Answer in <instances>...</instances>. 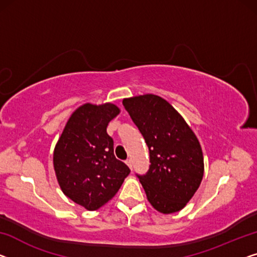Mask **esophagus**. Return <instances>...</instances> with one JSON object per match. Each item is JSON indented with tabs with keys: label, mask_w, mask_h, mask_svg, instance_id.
Masks as SVG:
<instances>
[{
	"label": "esophagus",
	"mask_w": 257,
	"mask_h": 257,
	"mask_svg": "<svg viewBox=\"0 0 257 257\" xmlns=\"http://www.w3.org/2000/svg\"><path fill=\"white\" fill-rule=\"evenodd\" d=\"M125 164H127V165L129 166L130 170H133V163H132V160H130V159H127V160H125Z\"/></svg>",
	"instance_id": "esophagus-1"
}]
</instances>
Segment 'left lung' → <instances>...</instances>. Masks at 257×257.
I'll return each instance as SVG.
<instances>
[{
	"instance_id": "left-lung-1",
	"label": "left lung",
	"mask_w": 257,
	"mask_h": 257,
	"mask_svg": "<svg viewBox=\"0 0 257 257\" xmlns=\"http://www.w3.org/2000/svg\"><path fill=\"white\" fill-rule=\"evenodd\" d=\"M122 104L144 137L150 163L136 173L149 202L163 213L181 210L198 189L204 163L197 137L165 99L155 94L123 99Z\"/></svg>"
}]
</instances>
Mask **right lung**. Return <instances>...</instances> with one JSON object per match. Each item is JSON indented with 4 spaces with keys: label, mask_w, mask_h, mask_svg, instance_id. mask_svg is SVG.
<instances>
[{
    "label": "right lung",
    "mask_w": 257,
    "mask_h": 257,
    "mask_svg": "<svg viewBox=\"0 0 257 257\" xmlns=\"http://www.w3.org/2000/svg\"><path fill=\"white\" fill-rule=\"evenodd\" d=\"M120 113L113 104H85L67 122L54 150L57 181L66 196L87 210L106 204L130 173L114 156L107 124Z\"/></svg>",
    "instance_id": "obj_1"
}]
</instances>
